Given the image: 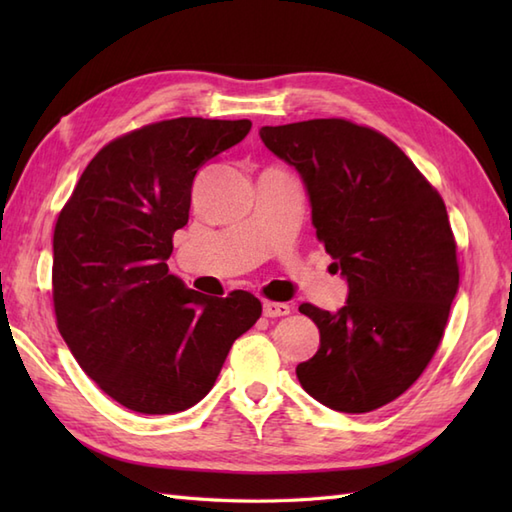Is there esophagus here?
<instances>
[{
	"label": "esophagus",
	"instance_id": "esophagus-1",
	"mask_svg": "<svg viewBox=\"0 0 512 512\" xmlns=\"http://www.w3.org/2000/svg\"><path fill=\"white\" fill-rule=\"evenodd\" d=\"M290 306L288 303H277V301H264V317L275 319V317H286L290 314Z\"/></svg>",
	"mask_w": 512,
	"mask_h": 512
}]
</instances>
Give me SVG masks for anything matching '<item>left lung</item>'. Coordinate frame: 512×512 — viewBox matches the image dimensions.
I'll list each match as a JSON object with an SVG mask.
<instances>
[{"mask_svg": "<svg viewBox=\"0 0 512 512\" xmlns=\"http://www.w3.org/2000/svg\"><path fill=\"white\" fill-rule=\"evenodd\" d=\"M295 167L312 224L347 281V301L299 312L317 323L319 352L297 378L321 405L367 413L416 383L436 354L460 273L447 206L400 147L343 118L259 129Z\"/></svg>", "mask_w": 512, "mask_h": 512, "instance_id": "obj_1", "label": "left lung"}]
</instances>
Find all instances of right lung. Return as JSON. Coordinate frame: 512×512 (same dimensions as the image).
<instances>
[{
  "label": "right lung",
  "mask_w": 512,
  "mask_h": 512,
  "mask_svg": "<svg viewBox=\"0 0 512 512\" xmlns=\"http://www.w3.org/2000/svg\"><path fill=\"white\" fill-rule=\"evenodd\" d=\"M250 121L182 116L112 140L54 226L52 299L74 358L123 407L162 416L200 402L262 303L206 297L169 275L195 173L242 143Z\"/></svg>",
  "instance_id": "1"
}]
</instances>
